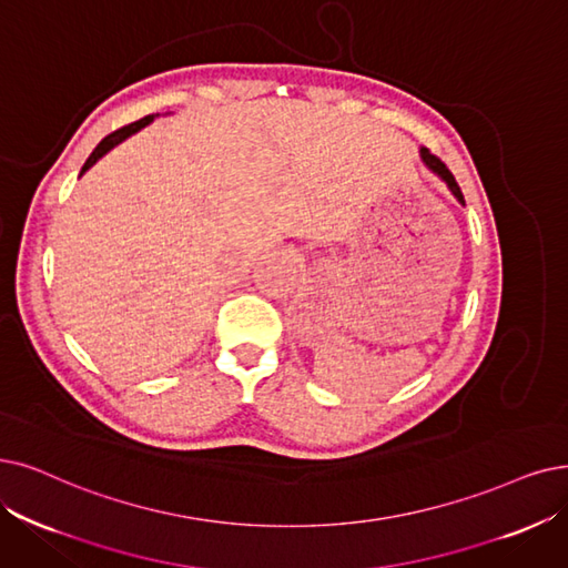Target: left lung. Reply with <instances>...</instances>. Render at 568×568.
<instances>
[{"label": "left lung", "mask_w": 568, "mask_h": 568, "mask_svg": "<svg viewBox=\"0 0 568 568\" xmlns=\"http://www.w3.org/2000/svg\"><path fill=\"white\" fill-rule=\"evenodd\" d=\"M419 155H422V163H424L430 172H434L436 176H440V179L445 181L449 193L455 195V197L462 202V205H466V202H464V193H462V189H459V184H457V179L452 176V172L445 168V163H440L438 158H436L434 153H428V149H424V146L419 149Z\"/></svg>", "instance_id": "left-lung-1"}]
</instances>
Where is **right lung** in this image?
<instances>
[{"mask_svg": "<svg viewBox=\"0 0 568 568\" xmlns=\"http://www.w3.org/2000/svg\"><path fill=\"white\" fill-rule=\"evenodd\" d=\"M155 116H144L142 121H138V123H130V125H125V128H121V130H116V132H111V134H106V138L95 146V151L88 155V161H85V165L81 168V174L79 176H83L90 168H93L100 158H104L113 146H119L121 142H125L130 134H134V132H140L142 128H146L151 121H153Z\"/></svg>", "mask_w": 568, "mask_h": 568, "instance_id": "obj_1", "label": "right lung"}]
</instances>
